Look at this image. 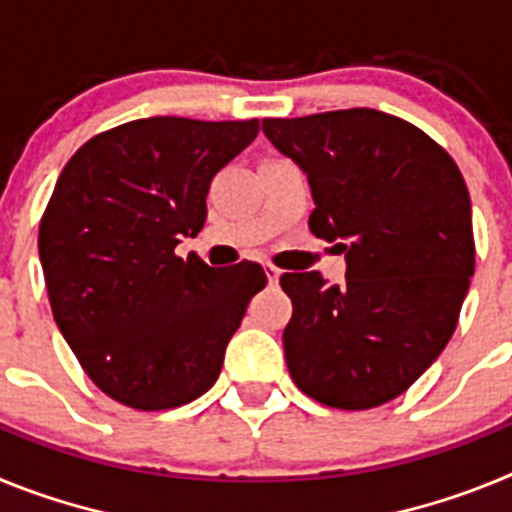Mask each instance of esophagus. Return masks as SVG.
I'll return each instance as SVG.
<instances>
[{"label": "esophagus", "mask_w": 512, "mask_h": 512, "mask_svg": "<svg viewBox=\"0 0 512 512\" xmlns=\"http://www.w3.org/2000/svg\"><path fill=\"white\" fill-rule=\"evenodd\" d=\"M264 271H266V279H269V284H277L279 277H282V269H277L274 264H264Z\"/></svg>", "instance_id": "1"}]
</instances>
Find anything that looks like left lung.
Returning a JSON list of instances; mask_svg holds the SVG:
<instances>
[{"label":"left lung","instance_id":"left-lung-1","mask_svg":"<svg viewBox=\"0 0 512 512\" xmlns=\"http://www.w3.org/2000/svg\"><path fill=\"white\" fill-rule=\"evenodd\" d=\"M266 138L307 174L310 230L346 253V284L282 274L292 300L284 356L328 408L395 400L454 336L474 274L472 205L454 158L387 112L266 117Z\"/></svg>","mask_w":512,"mask_h":512}]
</instances>
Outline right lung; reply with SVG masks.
<instances>
[{"mask_svg": "<svg viewBox=\"0 0 512 512\" xmlns=\"http://www.w3.org/2000/svg\"><path fill=\"white\" fill-rule=\"evenodd\" d=\"M256 133L259 120L146 117L94 135L63 166L40 220V264L58 330L112 400L179 408L220 377L266 274L174 248L200 233L212 176Z\"/></svg>", "mask_w": 512, "mask_h": 512, "instance_id": "right-lung-1", "label": "right lung"}]
</instances>
